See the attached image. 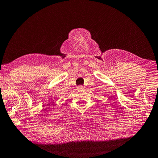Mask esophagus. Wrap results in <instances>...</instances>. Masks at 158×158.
Listing matches in <instances>:
<instances>
[{
  "label": "esophagus",
  "mask_w": 158,
  "mask_h": 158,
  "mask_svg": "<svg viewBox=\"0 0 158 158\" xmlns=\"http://www.w3.org/2000/svg\"><path fill=\"white\" fill-rule=\"evenodd\" d=\"M78 89H79V90H80V89H83V86L82 85H79V86H78Z\"/></svg>",
  "instance_id": "1"
}]
</instances>
